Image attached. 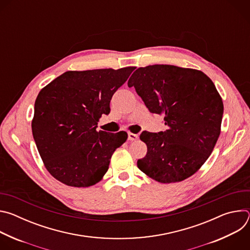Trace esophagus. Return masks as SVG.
I'll return each instance as SVG.
<instances>
[{
  "mask_svg": "<svg viewBox=\"0 0 250 250\" xmlns=\"http://www.w3.org/2000/svg\"><path fill=\"white\" fill-rule=\"evenodd\" d=\"M138 138V135L135 134V133H132V132H128L127 134V139L130 140V141H133V140H136Z\"/></svg>",
  "mask_w": 250,
  "mask_h": 250,
  "instance_id": "obj_1",
  "label": "esophagus"
}]
</instances>
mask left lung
<instances>
[{
    "label": "left lung",
    "mask_w": 250,
    "mask_h": 250,
    "mask_svg": "<svg viewBox=\"0 0 250 250\" xmlns=\"http://www.w3.org/2000/svg\"><path fill=\"white\" fill-rule=\"evenodd\" d=\"M127 85L167 125L165 131L140 134L147 153L137 167L164 184L195 174L221 133L224 104L215 84L200 70L156 64L136 69Z\"/></svg>",
    "instance_id": "8db88e82"
}]
</instances>
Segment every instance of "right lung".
Listing matches in <instances>:
<instances>
[{
	"instance_id": "obj_1",
	"label": "right lung",
	"mask_w": 250,
	"mask_h": 250,
	"mask_svg": "<svg viewBox=\"0 0 250 250\" xmlns=\"http://www.w3.org/2000/svg\"><path fill=\"white\" fill-rule=\"evenodd\" d=\"M134 69L67 71L42 89L31 129L44 166L56 180L78 188L102 180L127 133L97 131V125L110 113L113 95Z\"/></svg>"
}]
</instances>
